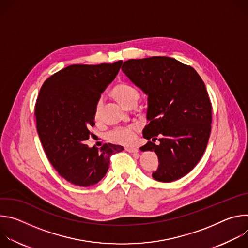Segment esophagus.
<instances>
[{
  "label": "esophagus",
  "instance_id": "esophagus-1",
  "mask_svg": "<svg viewBox=\"0 0 248 248\" xmlns=\"http://www.w3.org/2000/svg\"><path fill=\"white\" fill-rule=\"evenodd\" d=\"M124 149H125L127 152H129V153L137 154V152H138V150H137L135 147H125Z\"/></svg>",
  "mask_w": 248,
  "mask_h": 248
}]
</instances>
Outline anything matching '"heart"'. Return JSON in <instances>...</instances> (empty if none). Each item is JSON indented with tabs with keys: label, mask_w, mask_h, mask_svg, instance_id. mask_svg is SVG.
<instances>
[{
	"label": "heart",
	"mask_w": 248,
	"mask_h": 248,
	"mask_svg": "<svg viewBox=\"0 0 248 248\" xmlns=\"http://www.w3.org/2000/svg\"><path fill=\"white\" fill-rule=\"evenodd\" d=\"M112 95L124 106L129 105L130 103H136L139 99V92L138 90L131 84L127 82H121L117 84L113 90ZM103 101L102 99H99L95 105L94 110V116L95 119H99L101 115ZM139 127L137 124H130L126 126H120L112 131L109 132V139L112 142H115L117 144L121 145H131L134 141L136 132L138 131Z\"/></svg>",
	"instance_id": "obj_1"
}]
</instances>
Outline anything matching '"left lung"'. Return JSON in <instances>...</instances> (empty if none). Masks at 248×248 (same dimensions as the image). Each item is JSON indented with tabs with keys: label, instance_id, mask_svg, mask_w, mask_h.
Returning <instances> with one entry per match:
<instances>
[{
	"label": "left lung",
	"instance_id": "obj_1",
	"mask_svg": "<svg viewBox=\"0 0 248 248\" xmlns=\"http://www.w3.org/2000/svg\"><path fill=\"white\" fill-rule=\"evenodd\" d=\"M122 70L148 95L142 151L158 156L152 176L162 183L180 180L201 159L211 132L212 105L203 80L193 67L169 57L131 59Z\"/></svg>",
	"mask_w": 248,
	"mask_h": 248
}]
</instances>
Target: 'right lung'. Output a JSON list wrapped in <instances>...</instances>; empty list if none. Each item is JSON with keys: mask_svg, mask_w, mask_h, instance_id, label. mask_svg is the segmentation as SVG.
<instances>
[{"mask_svg": "<svg viewBox=\"0 0 248 248\" xmlns=\"http://www.w3.org/2000/svg\"><path fill=\"white\" fill-rule=\"evenodd\" d=\"M123 62L72 64L51 76L42 85L36 105V128L44 151L59 174L78 186L99 183L110 157L123 146L84 144L94 126V110L102 92L116 78Z\"/></svg>", "mask_w": 248, "mask_h": 248, "instance_id": "obj_1", "label": "right lung"}]
</instances>
